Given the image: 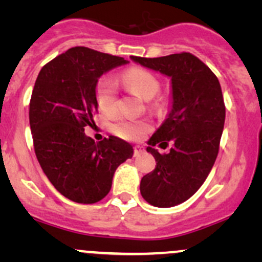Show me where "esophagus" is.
I'll return each instance as SVG.
<instances>
[{
  "instance_id": "obj_1",
  "label": "esophagus",
  "mask_w": 262,
  "mask_h": 262,
  "mask_svg": "<svg viewBox=\"0 0 262 262\" xmlns=\"http://www.w3.org/2000/svg\"><path fill=\"white\" fill-rule=\"evenodd\" d=\"M143 151H144V149L141 148L140 145H135V146H134V156L140 155Z\"/></svg>"
}]
</instances>
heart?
Masks as SVG:
<instances>
[{
	"label": "heart",
	"mask_w": 262,
	"mask_h": 262,
	"mask_svg": "<svg viewBox=\"0 0 262 262\" xmlns=\"http://www.w3.org/2000/svg\"><path fill=\"white\" fill-rule=\"evenodd\" d=\"M122 82L133 90L144 100H151L160 91V81L154 74L143 68H130L122 74ZM96 101L103 112H113L117 108L118 90L111 77H102L96 85ZM148 124L143 121L121 118L111 127L114 135L125 140H138L148 132Z\"/></svg>",
	"instance_id": "1"
}]
</instances>
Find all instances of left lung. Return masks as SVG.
Segmentation results:
<instances>
[{"label":"left lung","instance_id":"obj_1","mask_svg":"<svg viewBox=\"0 0 262 262\" xmlns=\"http://www.w3.org/2000/svg\"><path fill=\"white\" fill-rule=\"evenodd\" d=\"M145 68L171 77L172 108L150 138L146 150L156 166L143 176L140 193L155 207H173L193 196L209 175L219 151L225 121L221 83L213 71L191 53L160 58L130 56ZM174 143L169 155L152 148Z\"/></svg>","mask_w":262,"mask_h":262}]
</instances>
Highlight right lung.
Segmentation results:
<instances>
[{
	"label": "right lung",
	"instance_id": "add662e5",
	"mask_svg": "<svg viewBox=\"0 0 262 262\" xmlns=\"http://www.w3.org/2000/svg\"><path fill=\"white\" fill-rule=\"evenodd\" d=\"M127 62L75 47L45 64L35 81L29 102L35 155L54 187L76 203L92 204L106 197L114 171L133 156V146L119 138L95 143L85 134L97 113L98 79Z\"/></svg>",
	"mask_w": 262,
	"mask_h": 262
}]
</instances>
